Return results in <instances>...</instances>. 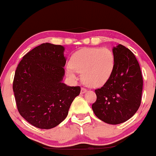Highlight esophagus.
<instances>
[{
    "instance_id": "1",
    "label": "esophagus",
    "mask_w": 156,
    "mask_h": 156,
    "mask_svg": "<svg viewBox=\"0 0 156 156\" xmlns=\"http://www.w3.org/2000/svg\"><path fill=\"white\" fill-rule=\"evenodd\" d=\"M87 92V89H85V88H81V90H80V93L81 94H84V93H86Z\"/></svg>"
}]
</instances>
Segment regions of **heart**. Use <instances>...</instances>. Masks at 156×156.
<instances>
[{"mask_svg": "<svg viewBox=\"0 0 156 156\" xmlns=\"http://www.w3.org/2000/svg\"><path fill=\"white\" fill-rule=\"evenodd\" d=\"M69 64L66 67V75L73 81L78 79V73L89 86L99 87L108 81L115 64L113 52L108 48H86L72 55Z\"/></svg>", "mask_w": 156, "mask_h": 156, "instance_id": "heart-1", "label": "heart"}]
</instances>
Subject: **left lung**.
<instances>
[{"mask_svg": "<svg viewBox=\"0 0 156 156\" xmlns=\"http://www.w3.org/2000/svg\"><path fill=\"white\" fill-rule=\"evenodd\" d=\"M112 52L114 71L103 87L95 90L97 101L92 108L101 120L117 125L128 120L139 109L143 80L139 62L129 49L119 44Z\"/></svg>", "mask_w": 156, "mask_h": 156, "instance_id": "8db88e82", "label": "left lung"}]
</instances>
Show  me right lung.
<instances>
[{
	"instance_id": "add662e5",
	"label": "right lung",
	"mask_w": 156,
	"mask_h": 156,
	"mask_svg": "<svg viewBox=\"0 0 156 156\" xmlns=\"http://www.w3.org/2000/svg\"><path fill=\"white\" fill-rule=\"evenodd\" d=\"M64 47L51 43L37 46L23 57L13 82L20 115L41 129H51L67 117L80 87L62 82L65 71Z\"/></svg>"
}]
</instances>
